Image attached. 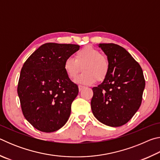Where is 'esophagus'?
<instances>
[{"label": "esophagus", "instance_id": "obj_1", "mask_svg": "<svg viewBox=\"0 0 160 160\" xmlns=\"http://www.w3.org/2000/svg\"><path fill=\"white\" fill-rule=\"evenodd\" d=\"M78 88H79V91L80 92L81 90H82V89L85 88V86H82V85H79L78 86Z\"/></svg>", "mask_w": 160, "mask_h": 160}]
</instances>
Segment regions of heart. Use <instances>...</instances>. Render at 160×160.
Wrapping results in <instances>:
<instances>
[{"instance_id":"heart-1","label":"heart","mask_w":160,"mask_h":160,"mask_svg":"<svg viewBox=\"0 0 160 160\" xmlns=\"http://www.w3.org/2000/svg\"><path fill=\"white\" fill-rule=\"evenodd\" d=\"M63 68L68 76L75 78L83 70L82 73L75 78V82L82 85H92L97 80H104L109 72V62L107 56L97 48L87 46L77 51L75 58H67Z\"/></svg>"}]
</instances>
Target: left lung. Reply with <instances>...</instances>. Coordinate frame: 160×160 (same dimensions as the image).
Instances as JSON below:
<instances>
[{"label":"left lung","mask_w":160,"mask_h":160,"mask_svg":"<svg viewBox=\"0 0 160 160\" xmlns=\"http://www.w3.org/2000/svg\"><path fill=\"white\" fill-rule=\"evenodd\" d=\"M109 62L102 83L92 88L91 108L100 122L112 127L128 122L140 108L145 81L141 67L125 48L115 44H99Z\"/></svg>","instance_id":"left-lung-1"}]
</instances>
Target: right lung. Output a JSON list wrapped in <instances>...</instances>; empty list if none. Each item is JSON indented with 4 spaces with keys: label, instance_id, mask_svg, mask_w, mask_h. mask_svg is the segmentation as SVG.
Here are the masks:
<instances>
[{
    "label": "right lung",
    "instance_id": "right-lung-1",
    "mask_svg": "<svg viewBox=\"0 0 160 160\" xmlns=\"http://www.w3.org/2000/svg\"><path fill=\"white\" fill-rule=\"evenodd\" d=\"M79 48L76 44L47 43L22 68L18 86L22 111L27 121L40 131H56L68 120L79 90L63 64Z\"/></svg>",
    "mask_w": 160,
    "mask_h": 160
}]
</instances>
